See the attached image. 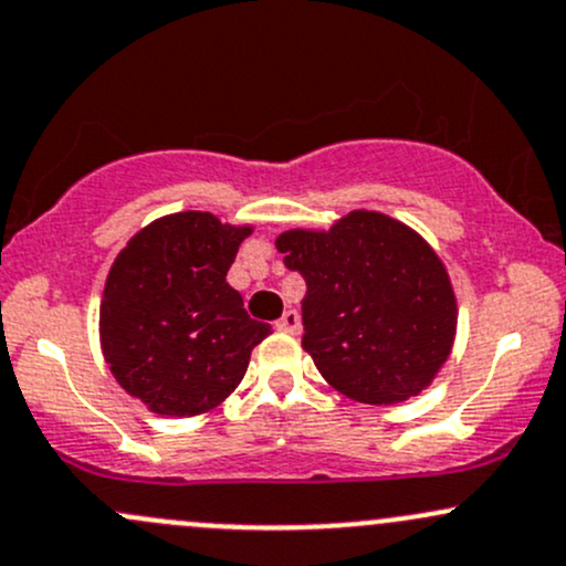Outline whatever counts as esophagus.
<instances>
[{
    "instance_id": "1",
    "label": "esophagus",
    "mask_w": 566,
    "mask_h": 566,
    "mask_svg": "<svg viewBox=\"0 0 566 566\" xmlns=\"http://www.w3.org/2000/svg\"><path fill=\"white\" fill-rule=\"evenodd\" d=\"M275 326L281 332H285V334H300V329H302L300 313H296V310H285L281 318H277Z\"/></svg>"
}]
</instances>
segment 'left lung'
I'll use <instances>...</instances> for the list:
<instances>
[{
    "label": "left lung",
    "instance_id": "left-lung-1",
    "mask_svg": "<svg viewBox=\"0 0 566 566\" xmlns=\"http://www.w3.org/2000/svg\"><path fill=\"white\" fill-rule=\"evenodd\" d=\"M275 245L307 283L302 348L332 388L364 405H397L434 380L459 313L446 264L421 234L354 210L329 232L291 229Z\"/></svg>",
    "mask_w": 566,
    "mask_h": 566
}]
</instances>
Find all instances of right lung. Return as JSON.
<instances>
[{"label": "right lung", "mask_w": 566, "mask_h": 566, "mask_svg": "<svg viewBox=\"0 0 566 566\" xmlns=\"http://www.w3.org/2000/svg\"><path fill=\"white\" fill-rule=\"evenodd\" d=\"M251 232L186 210L139 229L115 256L99 305L102 354L150 412L186 418L218 407L272 334L227 283Z\"/></svg>", "instance_id": "1"}]
</instances>
